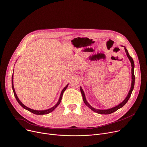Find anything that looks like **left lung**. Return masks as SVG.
<instances>
[{
	"mask_svg": "<svg viewBox=\"0 0 147 147\" xmlns=\"http://www.w3.org/2000/svg\"><path fill=\"white\" fill-rule=\"evenodd\" d=\"M124 47V49H125V53L127 54V57H128L130 62H131V74H132V81H131V88L129 91V92L127 96V97L124 99V100L120 103L119 104H118V105L114 107L113 108H111V109H107V110H98V109H96L94 108H93L92 107H91L89 104L88 102L86 100V97H85V94H84V92L82 89V88L80 87V91H81V92H82V96H83V101L85 103V104L88 107H89L91 110H92L93 111H94L98 114H111L115 111H116L117 110L119 109L120 108L123 107L127 102V101H128L129 98H130V96L131 95V93L132 92V90L133 89H134V83H135V76H134V60H133L132 58L129 56V53L128 52V50H127V49L125 48V46H123Z\"/></svg>",
	"mask_w": 147,
	"mask_h": 147,
	"instance_id": "1",
	"label": "left lung"
}]
</instances>
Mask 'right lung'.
Returning <instances> with one entry per match:
<instances>
[{
    "label": "right lung",
    "mask_w": 147,
    "mask_h": 147,
    "mask_svg": "<svg viewBox=\"0 0 147 147\" xmlns=\"http://www.w3.org/2000/svg\"><path fill=\"white\" fill-rule=\"evenodd\" d=\"M13 75H12V77H11V85H12V89H13V93H14L15 97V98H16L17 101L19 102V104L22 107H23V109H26V110H27L29 111L30 112H31V113H33V114H37V115H45V114H49V113L52 112L53 110H54L60 104V102H61V98H62V96H63V92H64V91L66 90L67 87H68V85H69V84H67V86L63 89V90L61 91V94H60V96L59 100L58 102H57V104H56L55 106H53L52 108L49 109H48V110H39V111H38V110H33V109H31L28 108V107H26V105H24L20 101V100L19 99V98L18 97V96H17V95H16V92H15V88H14V86H13Z\"/></svg>",
    "instance_id": "obj_1"
}]
</instances>
